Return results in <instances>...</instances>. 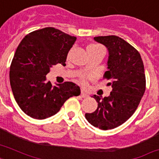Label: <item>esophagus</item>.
Here are the masks:
<instances>
[{"instance_id": "obj_1", "label": "esophagus", "mask_w": 159, "mask_h": 159, "mask_svg": "<svg viewBox=\"0 0 159 159\" xmlns=\"http://www.w3.org/2000/svg\"><path fill=\"white\" fill-rule=\"evenodd\" d=\"M81 97H83V98H87V97H88V96H87V95L84 92H82V93H81Z\"/></svg>"}]
</instances>
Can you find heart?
Returning a JSON list of instances; mask_svg holds the SVG:
<instances>
[{"label": "heart", "instance_id": "b5f03b06", "mask_svg": "<svg viewBox=\"0 0 159 159\" xmlns=\"http://www.w3.org/2000/svg\"><path fill=\"white\" fill-rule=\"evenodd\" d=\"M100 46L98 45H96V44H92V45H89L87 47V48H99Z\"/></svg>", "mask_w": 159, "mask_h": 159}]
</instances>
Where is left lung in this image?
I'll use <instances>...</instances> for the list:
<instances>
[{
	"label": "left lung",
	"mask_w": 159,
	"mask_h": 159,
	"mask_svg": "<svg viewBox=\"0 0 159 159\" xmlns=\"http://www.w3.org/2000/svg\"><path fill=\"white\" fill-rule=\"evenodd\" d=\"M94 40L108 50L107 71L103 77L109 80L107 85L112 87V92L104 98L93 95L98 106L85 117L95 127L107 130L125 123L136 111L145 92L144 67L139 53L123 39L98 36Z\"/></svg>",
	"instance_id": "1"
}]
</instances>
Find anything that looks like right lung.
<instances>
[{
  "instance_id": "obj_1",
  "label": "right lung",
  "mask_w": 159,
  "mask_h": 159,
  "mask_svg": "<svg viewBox=\"0 0 159 159\" xmlns=\"http://www.w3.org/2000/svg\"><path fill=\"white\" fill-rule=\"evenodd\" d=\"M77 38L47 27L31 32L19 44L10 68V83L20 109L34 119L43 120L57 114L80 87L66 82L53 86L46 75L57 63L65 66L67 53Z\"/></svg>"
}]
</instances>
